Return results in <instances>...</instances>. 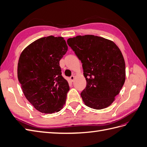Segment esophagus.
Instances as JSON below:
<instances>
[{
    "mask_svg": "<svg viewBox=\"0 0 147 147\" xmlns=\"http://www.w3.org/2000/svg\"><path fill=\"white\" fill-rule=\"evenodd\" d=\"M74 79H75V76H74V75H72V76H71V77H70V81L72 82H74Z\"/></svg>",
    "mask_w": 147,
    "mask_h": 147,
    "instance_id": "esophagus-1",
    "label": "esophagus"
}]
</instances>
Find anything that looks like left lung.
<instances>
[{
  "mask_svg": "<svg viewBox=\"0 0 147 147\" xmlns=\"http://www.w3.org/2000/svg\"><path fill=\"white\" fill-rule=\"evenodd\" d=\"M67 42L82 63L86 80L81 92L84 104L96 110L108 107L125 82L121 51L113 41L93 35H78Z\"/></svg>",
  "mask_w": 147,
  "mask_h": 147,
  "instance_id": "obj_1",
  "label": "left lung"
}]
</instances>
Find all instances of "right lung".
<instances>
[{"label": "right lung", "instance_id": "obj_1", "mask_svg": "<svg viewBox=\"0 0 147 147\" xmlns=\"http://www.w3.org/2000/svg\"><path fill=\"white\" fill-rule=\"evenodd\" d=\"M67 50L63 37L50 35L31 43L21 53L18 78L26 98L42 113L58 112L65 105L69 86L61 75L59 61Z\"/></svg>", "mask_w": 147, "mask_h": 147}]
</instances>
